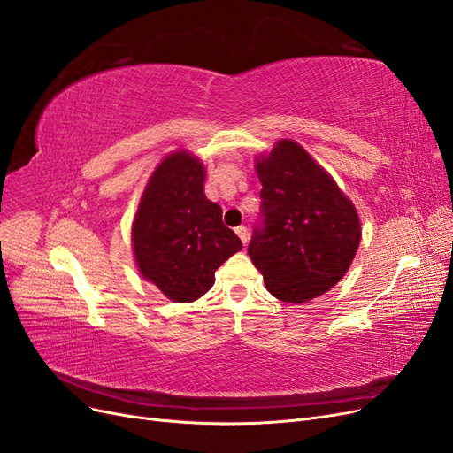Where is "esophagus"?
Instances as JSON below:
<instances>
[{"label":"esophagus","instance_id":"1","mask_svg":"<svg viewBox=\"0 0 453 453\" xmlns=\"http://www.w3.org/2000/svg\"><path fill=\"white\" fill-rule=\"evenodd\" d=\"M236 234H238V238L242 240V243H243V245H248V240H250L248 228H245V226H238V228H236Z\"/></svg>","mask_w":453,"mask_h":453}]
</instances>
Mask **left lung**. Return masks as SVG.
Wrapping results in <instances>:
<instances>
[{"mask_svg": "<svg viewBox=\"0 0 453 453\" xmlns=\"http://www.w3.org/2000/svg\"><path fill=\"white\" fill-rule=\"evenodd\" d=\"M265 226L248 253L270 295L303 304L346 276L361 243V217L321 164L295 140L255 157Z\"/></svg>", "mask_w": 453, "mask_h": 453, "instance_id": "left-lung-1", "label": "left lung"}]
</instances>
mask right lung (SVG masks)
<instances>
[{
	"instance_id": "add662e5",
	"label": "right lung",
	"mask_w": 453,
	"mask_h": 453,
	"mask_svg": "<svg viewBox=\"0 0 453 453\" xmlns=\"http://www.w3.org/2000/svg\"><path fill=\"white\" fill-rule=\"evenodd\" d=\"M203 183V162L188 149L172 150L150 173L132 221L135 268L173 303L203 296L215 270L242 250Z\"/></svg>"
}]
</instances>
